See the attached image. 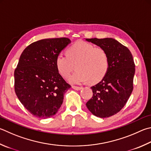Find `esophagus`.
<instances>
[{
	"mask_svg": "<svg viewBox=\"0 0 151 151\" xmlns=\"http://www.w3.org/2000/svg\"><path fill=\"white\" fill-rule=\"evenodd\" d=\"M72 88H73L74 90H81L82 88H82V87L76 86H72Z\"/></svg>",
	"mask_w": 151,
	"mask_h": 151,
	"instance_id": "obj_1",
	"label": "esophagus"
}]
</instances>
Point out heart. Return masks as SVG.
Returning a JSON list of instances; mask_svg holds the SVG:
<instances>
[{
    "label": "heart",
    "instance_id": "heart-1",
    "mask_svg": "<svg viewBox=\"0 0 151 151\" xmlns=\"http://www.w3.org/2000/svg\"><path fill=\"white\" fill-rule=\"evenodd\" d=\"M55 65L60 75L65 78L76 65L77 70L68 78L70 84H81L90 81L94 83L105 76L109 68V60L104 49L91 43L78 42L68 49L67 54L59 53Z\"/></svg>",
    "mask_w": 151,
    "mask_h": 151
}]
</instances>
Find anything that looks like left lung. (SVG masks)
Returning <instances> with one entry per match:
<instances>
[{
  "label": "left lung",
  "instance_id": "left-lung-1",
  "mask_svg": "<svg viewBox=\"0 0 151 151\" xmlns=\"http://www.w3.org/2000/svg\"><path fill=\"white\" fill-rule=\"evenodd\" d=\"M86 41L104 49L109 60L108 71L102 81L91 87L93 96L86 106L95 116L110 117L121 110L132 93L135 71L132 54L113 38H91Z\"/></svg>",
  "mask_w": 151,
  "mask_h": 151
}]
</instances>
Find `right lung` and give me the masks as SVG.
<instances>
[{"instance_id":"right-lung-1","label":"right lung","mask_w":151,"mask_h":151,"mask_svg":"<svg viewBox=\"0 0 151 151\" xmlns=\"http://www.w3.org/2000/svg\"><path fill=\"white\" fill-rule=\"evenodd\" d=\"M71 41L67 37L41 40L21 54L14 71V89L19 100L33 116H53L71 87L57 69L56 57Z\"/></svg>"}]
</instances>
